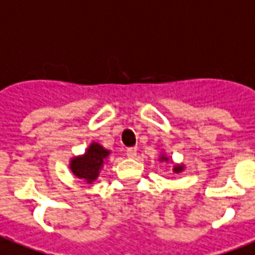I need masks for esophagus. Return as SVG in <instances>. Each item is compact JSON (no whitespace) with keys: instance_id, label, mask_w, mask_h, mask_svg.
Returning a JSON list of instances; mask_svg holds the SVG:
<instances>
[{"instance_id":"obj_1","label":"esophagus","mask_w":255,"mask_h":255,"mask_svg":"<svg viewBox=\"0 0 255 255\" xmlns=\"http://www.w3.org/2000/svg\"><path fill=\"white\" fill-rule=\"evenodd\" d=\"M126 156H128L129 159H134L135 156H137V149H135V148H128V149H126Z\"/></svg>"}]
</instances>
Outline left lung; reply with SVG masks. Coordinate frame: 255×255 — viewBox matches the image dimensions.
<instances>
[{"instance_id": "8db88e82", "label": "left lung", "mask_w": 255, "mask_h": 255, "mask_svg": "<svg viewBox=\"0 0 255 255\" xmlns=\"http://www.w3.org/2000/svg\"><path fill=\"white\" fill-rule=\"evenodd\" d=\"M168 160H170V159H168L166 155L160 156V161H167V163H168ZM183 170H185V166H183V164H172V172L179 174V172H182Z\"/></svg>"}]
</instances>
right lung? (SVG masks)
Wrapping results in <instances>:
<instances>
[{
  "label": "right lung",
  "instance_id": "add662e5",
  "mask_svg": "<svg viewBox=\"0 0 255 255\" xmlns=\"http://www.w3.org/2000/svg\"><path fill=\"white\" fill-rule=\"evenodd\" d=\"M110 153L111 152L106 149L105 146L98 142H91L83 155L74 156L70 159L69 168L76 178L92 185V182L98 179L100 170L105 166Z\"/></svg>",
  "mask_w": 255,
  "mask_h": 255
}]
</instances>
